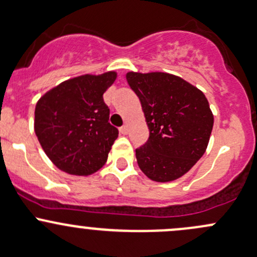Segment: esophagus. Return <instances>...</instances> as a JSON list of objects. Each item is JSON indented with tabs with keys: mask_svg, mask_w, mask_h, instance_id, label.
<instances>
[{
	"mask_svg": "<svg viewBox=\"0 0 257 257\" xmlns=\"http://www.w3.org/2000/svg\"><path fill=\"white\" fill-rule=\"evenodd\" d=\"M120 132H121V134H122V135H126V134H127V132H128L127 126H126V125L121 126V127H120Z\"/></svg>",
	"mask_w": 257,
	"mask_h": 257,
	"instance_id": "1",
	"label": "esophagus"
}]
</instances>
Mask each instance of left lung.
Masks as SVG:
<instances>
[{"label":"left lung","mask_w":257,"mask_h":257,"mask_svg":"<svg viewBox=\"0 0 257 257\" xmlns=\"http://www.w3.org/2000/svg\"><path fill=\"white\" fill-rule=\"evenodd\" d=\"M126 79L150 128L147 142L136 150L139 167L158 183L180 178L208 145L213 127L208 100L194 85L169 73L128 72Z\"/></svg>","instance_id":"obj_1"}]
</instances>
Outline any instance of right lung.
I'll return each instance as SVG.
<instances>
[{
  "mask_svg": "<svg viewBox=\"0 0 257 257\" xmlns=\"http://www.w3.org/2000/svg\"><path fill=\"white\" fill-rule=\"evenodd\" d=\"M116 73L77 77L41 96L35 106V135L62 172L90 175L105 164L118 130L109 122L103 94Z\"/></svg>",
  "mask_w": 257,
  "mask_h": 257,
  "instance_id": "obj_1",
  "label": "right lung"
}]
</instances>
